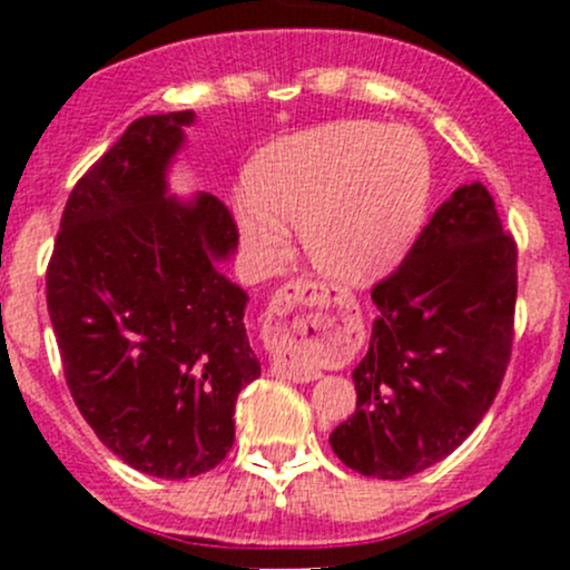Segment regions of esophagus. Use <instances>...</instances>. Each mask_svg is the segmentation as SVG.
I'll list each match as a JSON object with an SVG mask.
<instances>
[{"label": "esophagus", "mask_w": 570, "mask_h": 570, "mask_svg": "<svg viewBox=\"0 0 570 570\" xmlns=\"http://www.w3.org/2000/svg\"><path fill=\"white\" fill-rule=\"evenodd\" d=\"M331 306V292L325 286L312 284V281H289L275 292L269 303V322L275 331L289 333V336H306L308 331L320 333V308ZM281 375L295 383L317 381V370H281Z\"/></svg>", "instance_id": "34e87169"}]
</instances>
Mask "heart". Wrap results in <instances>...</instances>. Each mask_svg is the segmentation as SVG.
<instances>
[{"label":"heart","instance_id":"1","mask_svg":"<svg viewBox=\"0 0 570 570\" xmlns=\"http://www.w3.org/2000/svg\"><path fill=\"white\" fill-rule=\"evenodd\" d=\"M237 220L262 267L286 256L301 226L314 267L342 284H370L411 250L433 195V157L419 131L342 120L269 142L253 157Z\"/></svg>","mask_w":570,"mask_h":570}]
</instances>
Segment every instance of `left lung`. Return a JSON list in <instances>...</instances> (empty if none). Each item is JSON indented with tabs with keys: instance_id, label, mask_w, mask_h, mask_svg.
<instances>
[{
	"instance_id": "left-lung-1",
	"label": "left lung",
	"mask_w": 570,
	"mask_h": 570,
	"mask_svg": "<svg viewBox=\"0 0 570 570\" xmlns=\"http://www.w3.org/2000/svg\"><path fill=\"white\" fill-rule=\"evenodd\" d=\"M515 258L480 181L435 209L405 262L372 289L377 320L353 370L355 413L331 433L338 461L405 480L469 439L508 370Z\"/></svg>"
}]
</instances>
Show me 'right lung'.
Masks as SVG:
<instances>
[{"instance_id": "right-lung-1", "label": "right lung", "mask_w": 570, "mask_h": 570, "mask_svg": "<svg viewBox=\"0 0 570 570\" xmlns=\"http://www.w3.org/2000/svg\"><path fill=\"white\" fill-rule=\"evenodd\" d=\"M193 109L137 118L68 195L46 269L62 372L85 422L142 474L187 480L234 444V407L262 375L237 250L215 195H168Z\"/></svg>"}]
</instances>
